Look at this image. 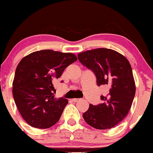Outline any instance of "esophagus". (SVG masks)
Here are the masks:
<instances>
[{
	"instance_id": "obj_1",
	"label": "esophagus",
	"mask_w": 153,
	"mask_h": 153,
	"mask_svg": "<svg viewBox=\"0 0 153 153\" xmlns=\"http://www.w3.org/2000/svg\"><path fill=\"white\" fill-rule=\"evenodd\" d=\"M81 99H79V98H74V99H72V101H73L74 102H78V101H79Z\"/></svg>"
}]
</instances>
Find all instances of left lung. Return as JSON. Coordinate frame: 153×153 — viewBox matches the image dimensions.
Returning a JSON list of instances; mask_svg holds the SVG:
<instances>
[{
    "label": "left lung",
    "mask_w": 153,
    "mask_h": 153,
    "mask_svg": "<svg viewBox=\"0 0 153 153\" xmlns=\"http://www.w3.org/2000/svg\"><path fill=\"white\" fill-rule=\"evenodd\" d=\"M80 62L93 71L98 86L107 87L103 102L89 104L83 118L88 124L98 129L114 127L123 121L129 112L135 94V84L129 61L119 52L98 48L81 52Z\"/></svg>",
    "instance_id": "obj_1"
}]
</instances>
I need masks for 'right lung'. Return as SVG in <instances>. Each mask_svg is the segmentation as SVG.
<instances>
[{
  "label": "right lung",
  "instance_id": "right-lung-1",
  "mask_svg": "<svg viewBox=\"0 0 153 153\" xmlns=\"http://www.w3.org/2000/svg\"><path fill=\"white\" fill-rule=\"evenodd\" d=\"M78 60L74 54L51 49L36 51L21 59L12 83L15 104L27 124L47 129L59 121L67 99L55 98L52 81Z\"/></svg>",
  "mask_w": 153,
  "mask_h": 153
}]
</instances>
